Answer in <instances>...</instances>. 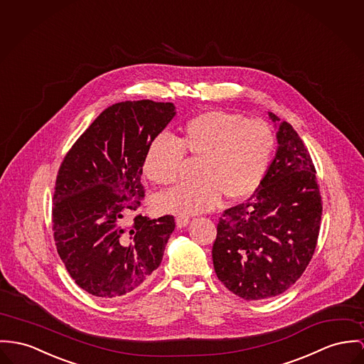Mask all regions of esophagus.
<instances>
[{
	"label": "esophagus",
	"mask_w": 364,
	"mask_h": 364,
	"mask_svg": "<svg viewBox=\"0 0 364 364\" xmlns=\"http://www.w3.org/2000/svg\"><path fill=\"white\" fill-rule=\"evenodd\" d=\"M188 223H190V219L187 216H177V219H176V224L178 228H183Z\"/></svg>",
	"instance_id": "esophagus-1"
}]
</instances>
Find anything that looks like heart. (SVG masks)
Segmentation results:
<instances>
[{
    "label": "heart",
    "instance_id": "1",
    "mask_svg": "<svg viewBox=\"0 0 364 364\" xmlns=\"http://www.w3.org/2000/svg\"><path fill=\"white\" fill-rule=\"evenodd\" d=\"M276 148L272 127L259 119L238 113L210 111L190 119L183 137L161 133L149 142L142 168L158 184H171L181 176L186 151L199 158L196 178L158 194L159 210L196 215L216 208L225 196H251L270 168Z\"/></svg>",
    "mask_w": 364,
    "mask_h": 364
}]
</instances>
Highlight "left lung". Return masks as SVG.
I'll list each match as a JSON object with an SVG mask.
<instances>
[{
	"label": "left lung",
	"mask_w": 364,
	"mask_h": 364,
	"mask_svg": "<svg viewBox=\"0 0 364 364\" xmlns=\"http://www.w3.org/2000/svg\"><path fill=\"white\" fill-rule=\"evenodd\" d=\"M277 142L253 196L224 210L212 250L218 279L245 301L280 295L295 284L318 238L323 205L308 149L287 122L279 124Z\"/></svg>",
	"instance_id": "1"
}]
</instances>
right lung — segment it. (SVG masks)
I'll list each match as a JSON object with an SVG mask.
<instances>
[{
  "label": "right lung",
  "mask_w": 364,
  "mask_h": 364,
  "mask_svg": "<svg viewBox=\"0 0 364 364\" xmlns=\"http://www.w3.org/2000/svg\"><path fill=\"white\" fill-rule=\"evenodd\" d=\"M176 114L171 102H117L66 154L55 181L53 231L68 273L111 299L142 288L159 267L176 223L140 213L145 151Z\"/></svg>",
  "instance_id": "add662e5"
}]
</instances>
